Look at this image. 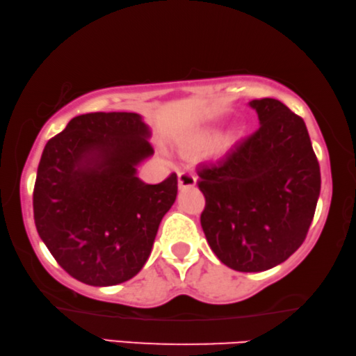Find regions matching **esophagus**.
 I'll list each match as a JSON object with an SVG mask.
<instances>
[{
	"instance_id": "esophagus-1",
	"label": "esophagus",
	"mask_w": 356,
	"mask_h": 356,
	"mask_svg": "<svg viewBox=\"0 0 356 356\" xmlns=\"http://www.w3.org/2000/svg\"><path fill=\"white\" fill-rule=\"evenodd\" d=\"M197 184V177L194 172H189V170H183L178 173V186L179 189H184V188H194Z\"/></svg>"
}]
</instances>
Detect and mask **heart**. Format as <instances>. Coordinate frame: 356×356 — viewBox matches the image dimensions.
<instances>
[{
	"label": "heart",
	"mask_w": 356,
	"mask_h": 356,
	"mask_svg": "<svg viewBox=\"0 0 356 356\" xmlns=\"http://www.w3.org/2000/svg\"><path fill=\"white\" fill-rule=\"evenodd\" d=\"M236 137H238V131H230L229 134H225V136L222 137V140H220L219 147L220 148L230 147V145L236 140ZM211 142H213V134L205 132V134H202V136L197 137L195 145H199V147H207V145H209Z\"/></svg>",
	"instance_id": "1"
}]
</instances>
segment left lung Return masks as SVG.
<instances>
[{
    "mask_svg": "<svg viewBox=\"0 0 356 356\" xmlns=\"http://www.w3.org/2000/svg\"><path fill=\"white\" fill-rule=\"evenodd\" d=\"M249 107L259 129L197 175L209 248L232 270L259 273L282 264L305 241L320 195V167L302 118L271 97Z\"/></svg>",
    "mask_w": 356,
    "mask_h": 356,
    "instance_id": "1",
    "label": "left lung"
}]
</instances>
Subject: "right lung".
I'll use <instances>...</instances> for the list:
<instances>
[{"label":"right lung","instance_id":"obj_1","mask_svg":"<svg viewBox=\"0 0 356 356\" xmlns=\"http://www.w3.org/2000/svg\"><path fill=\"white\" fill-rule=\"evenodd\" d=\"M138 113L79 115L47 142L38 167L36 229L64 271L108 287L129 281L153 249L157 229L178 194L172 173L147 184L137 167L154 154Z\"/></svg>","mask_w":356,"mask_h":356}]
</instances>
